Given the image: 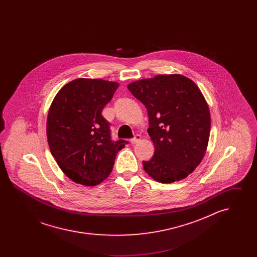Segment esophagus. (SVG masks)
<instances>
[{"label": "esophagus", "instance_id": "1", "mask_svg": "<svg viewBox=\"0 0 257 257\" xmlns=\"http://www.w3.org/2000/svg\"><path fill=\"white\" fill-rule=\"evenodd\" d=\"M141 139H142V137H141V135L137 134L135 136L134 138L131 140V144L132 145H135V144H137V143H139L140 141H141Z\"/></svg>", "mask_w": 257, "mask_h": 257}]
</instances>
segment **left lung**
I'll return each mask as SVG.
<instances>
[{
	"label": "left lung",
	"mask_w": 257,
	"mask_h": 257,
	"mask_svg": "<svg viewBox=\"0 0 257 257\" xmlns=\"http://www.w3.org/2000/svg\"><path fill=\"white\" fill-rule=\"evenodd\" d=\"M127 87L148 113L155 152L143 162L145 171L161 183L186 178L203 159L210 136V111L200 89L180 74L157 75Z\"/></svg>",
	"instance_id": "8db88e82"
}]
</instances>
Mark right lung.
<instances>
[{
  "instance_id": "1",
  "label": "right lung",
  "mask_w": 257,
  "mask_h": 257,
  "mask_svg": "<svg viewBox=\"0 0 257 257\" xmlns=\"http://www.w3.org/2000/svg\"><path fill=\"white\" fill-rule=\"evenodd\" d=\"M118 86L102 79L79 78L62 86L51 104L46 129L50 151L76 183L103 182L117 152L128 144L111 141L110 123L101 113Z\"/></svg>"
}]
</instances>
